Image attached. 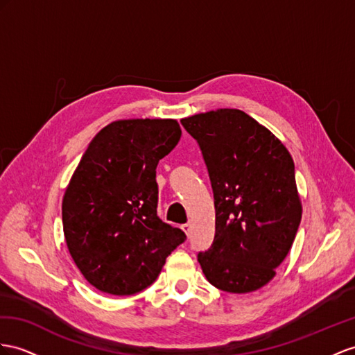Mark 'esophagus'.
<instances>
[{
    "label": "esophagus",
    "mask_w": 355,
    "mask_h": 355,
    "mask_svg": "<svg viewBox=\"0 0 355 355\" xmlns=\"http://www.w3.org/2000/svg\"><path fill=\"white\" fill-rule=\"evenodd\" d=\"M181 230H183L184 232H186V235L189 237L190 235V225L189 223H184V225H181Z\"/></svg>",
    "instance_id": "1"
}]
</instances>
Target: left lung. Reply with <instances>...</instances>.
<instances>
[{
  "instance_id": "8db88e82",
  "label": "left lung",
  "mask_w": 355,
  "mask_h": 355,
  "mask_svg": "<svg viewBox=\"0 0 355 355\" xmlns=\"http://www.w3.org/2000/svg\"><path fill=\"white\" fill-rule=\"evenodd\" d=\"M202 153L216 208L211 246L198 253L207 280L244 294L275 277L302 220L294 162L285 145L239 109L181 120Z\"/></svg>"
}]
</instances>
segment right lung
Wrapping results in <instances>:
<instances>
[{
    "label": "right lung",
    "instance_id": "add662e5",
    "mask_svg": "<svg viewBox=\"0 0 355 355\" xmlns=\"http://www.w3.org/2000/svg\"><path fill=\"white\" fill-rule=\"evenodd\" d=\"M175 120H120L100 130L62 199L71 258L91 285L132 295L157 279L186 234L157 216L156 168L174 150Z\"/></svg>",
    "mask_w": 355,
    "mask_h": 355
}]
</instances>
